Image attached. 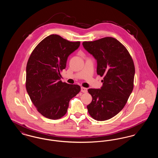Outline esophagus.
Listing matches in <instances>:
<instances>
[{"label": "esophagus", "instance_id": "esophagus-1", "mask_svg": "<svg viewBox=\"0 0 158 158\" xmlns=\"http://www.w3.org/2000/svg\"><path fill=\"white\" fill-rule=\"evenodd\" d=\"M81 92H83V93H86V92H88V89H87V88H86L82 87V88H81Z\"/></svg>", "mask_w": 158, "mask_h": 158}]
</instances>
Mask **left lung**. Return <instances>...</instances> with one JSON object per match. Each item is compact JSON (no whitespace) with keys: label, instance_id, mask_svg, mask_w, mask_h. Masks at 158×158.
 <instances>
[{"label":"left lung","instance_id":"1","mask_svg":"<svg viewBox=\"0 0 158 158\" xmlns=\"http://www.w3.org/2000/svg\"><path fill=\"white\" fill-rule=\"evenodd\" d=\"M84 48L97 60V72L104 76L101 89H88L92 97L87 106L97 121L109 120L120 112L133 89L135 68L126 48L113 37L83 42Z\"/></svg>","mask_w":158,"mask_h":158}]
</instances>
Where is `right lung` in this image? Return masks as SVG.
<instances>
[{"instance_id":"obj_1","label":"right lung","mask_w":158,"mask_h":158,"mask_svg":"<svg viewBox=\"0 0 158 158\" xmlns=\"http://www.w3.org/2000/svg\"><path fill=\"white\" fill-rule=\"evenodd\" d=\"M80 43L52 34L43 40L31 54L26 68V89L38 111L46 118L63 117L70 100L81 90L77 85L60 81V72L66 68L69 56Z\"/></svg>"}]
</instances>
